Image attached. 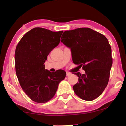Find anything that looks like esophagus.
Segmentation results:
<instances>
[{
	"label": "esophagus",
	"instance_id": "1",
	"mask_svg": "<svg viewBox=\"0 0 126 126\" xmlns=\"http://www.w3.org/2000/svg\"><path fill=\"white\" fill-rule=\"evenodd\" d=\"M71 74V73H70V72H67V73H66V76H69Z\"/></svg>",
	"mask_w": 126,
	"mask_h": 126
}]
</instances>
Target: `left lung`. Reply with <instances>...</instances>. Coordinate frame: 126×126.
<instances>
[{"label": "left lung", "instance_id": "obj_1", "mask_svg": "<svg viewBox=\"0 0 126 126\" xmlns=\"http://www.w3.org/2000/svg\"><path fill=\"white\" fill-rule=\"evenodd\" d=\"M61 41L71 48L73 63L86 73H76L78 81L73 88L81 99L91 101L101 95L107 86L113 59L105 36L89 28L65 31Z\"/></svg>", "mask_w": 126, "mask_h": 126}]
</instances>
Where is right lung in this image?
Listing matches in <instances>:
<instances>
[{
	"instance_id": "add662e5",
	"label": "right lung",
	"mask_w": 126,
	"mask_h": 126,
	"mask_svg": "<svg viewBox=\"0 0 126 126\" xmlns=\"http://www.w3.org/2000/svg\"><path fill=\"white\" fill-rule=\"evenodd\" d=\"M63 31L52 32L34 28L25 33L17 44L15 68L20 86L32 101L39 103L53 98L66 72L54 73L45 69L44 62L53 49L58 45Z\"/></svg>"
}]
</instances>
